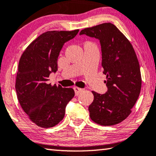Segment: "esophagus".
Here are the masks:
<instances>
[{
	"label": "esophagus",
	"mask_w": 156,
	"mask_h": 156,
	"mask_svg": "<svg viewBox=\"0 0 156 156\" xmlns=\"http://www.w3.org/2000/svg\"><path fill=\"white\" fill-rule=\"evenodd\" d=\"M74 92H75V95L78 96L82 91V89L79 88V87H74Z\"/></svg>",
	"instance_id": "34e87169"
}]
</instances>
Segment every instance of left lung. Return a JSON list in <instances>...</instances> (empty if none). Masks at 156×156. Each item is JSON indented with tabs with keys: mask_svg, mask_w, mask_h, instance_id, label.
I'll use <instances>...</instances> for the list:
<instances>
[{
	"mask_svg": "<svg viewBox=\"0 0 156 156\" xmlns=\"http://www.w3.org/2000/svg\"><path fill=\"white\" fill-rule=\"evenodd\" d=\"M99 40L101 65L108 90L104 94L92 91L94 101L89 106L94 122L101 126L121 123L131 113L141 89L139 62L134 49L125 35L111 23L81 30Z\"/></svg>",
	"mask_w": 156,
	"mask_h": 156,
	"instance_id": "1",
	"label": "left lung"
}]
</instances>
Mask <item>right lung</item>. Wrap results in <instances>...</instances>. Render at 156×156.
<instances>
[{
	"label": "right lung",
	"instance_id": "obj_1",
	"mask_svg": "<svg viewBox=\"0 0 156 156\" xmlns=\"http://www.w3.org/2000/svg\"><path fill=\"white\" fill-rule=\"evenodd\" d=\"M79 30L48 31L31 42L21 56L17 72V97L23 111L38 126L51 128L62 120L65 108L74 97L72 88L49 84V76L57 70V59L66 42Z\"/></svg>",
	"mask_w": 156,
	"mask_h": 156
}]
</instances>
